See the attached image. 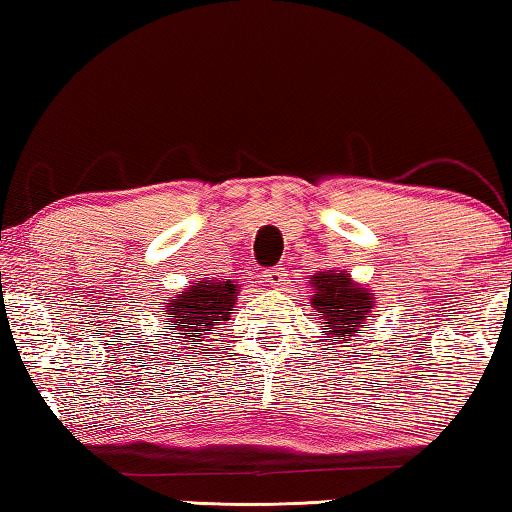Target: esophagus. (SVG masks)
<instances>
[{
	"instance_id": "34e87169",
	"label": "esophagus",
	"mask_w": 512,
	"mask_h": 512,
	"mask_svg": "<svg viewBox=\"0 0 512 512\" xmlns=\"http://www.w3.org/2000/svg\"><path fill=\"white\" fill-rule=\"evenodd\" d=\"M264 280L271 284L273 289H282V284H284V280H287V271H284V268H273V271H268L266 275H264Z\"/></svg>"
}]
</instances>
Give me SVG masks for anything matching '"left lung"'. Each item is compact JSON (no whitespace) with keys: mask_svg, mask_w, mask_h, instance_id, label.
Instances as JSON below:
<instances>
[{"mask_svg":"<svg viewBox=\"0 0 512 512\" xmlns=\"http://www.w3.org/2000/svg\"><path fill=\"white\" fill-rule=\"evenodd\" d=\"M309 284L314 287L311 307L325 329V341L341 339L350 343L363 332L366 320L377 316L375 293L348 271H318L309 277Z\"/></svg>","mask_w":512,"mask_h":512,"instance_id":"left-lung-1","label":"left lung"}]
</instances>
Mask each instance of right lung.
Here are the masks:
<instances>
[{
    "label": "right lung",
    "instance_id": "right-lung-1",
    "mask_svg": "<svg viewBox=\"0 0 512 512\" xmlns=\"http://www.w3.org/2000/svg\"><path fill=\"white\" fill-rule=\"evenodd\" d=\"M237 296V282L201 277L187 289L178 291L176 298L164 302V311H167L164 329H173L171 334H176L173 341H180L178 345H183V348L192 345L189 350L196 354L203 345L201 341L210 339L216 325L230 320V314H235Z\"/></svg>",
    "mask_w": 512,
    "mask_h": 512
}]
</instances>
